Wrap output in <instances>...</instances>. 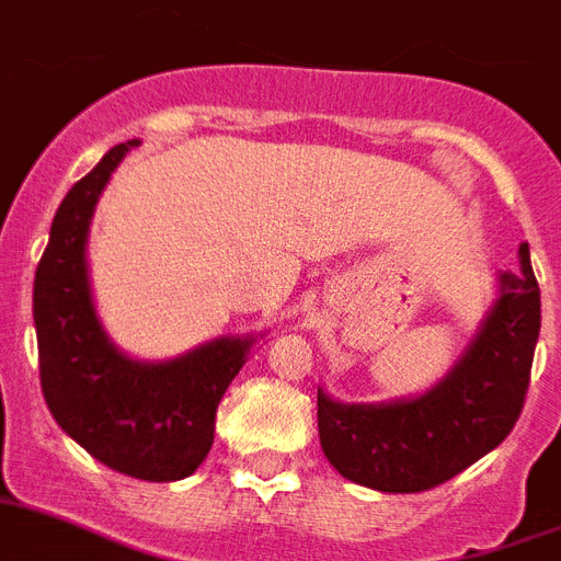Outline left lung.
I'll use <instances>...</instances> for the list:
<instances>
[{"mask_svg": "<svg viewBox=\"0 0 561 561\" xmlns=\"http://www.w3.org/2000/svg\"><path fill=\"white\" fill-rule=\"evenodd\" d=\"M542 327L528 243L519 272H502L500 298L471 346L425 394L391 403H337L318 389L327 459L346 480L386 494L443 485L508 437L525 405Z\"/></svg>", "mask_w": 561, "mask_h": 561, "instance_id": "8db88e82", "label": "left lung"}]
</instances>
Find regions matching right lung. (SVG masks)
Segmentation results:
<instances>
[{"mask_svg": "<svg viewBox=\"0 0 561 561\" xmlns=\"http://www.w3.org/2000/svg\"><path fill=\"white\" fill-rule=\"evenodd\" d=\"M138 141L118 144L56 209L33 280L42 394L53 420L107 468L136 480H184L215 439V411L255 334L215 337L175 360H133L95 314L88 232L99 195Z\"/></svg>", "mask_w": 561, "mask_h": 561, "instance_id": "right-lung-1", "label": "right lung"}]
</instances>
